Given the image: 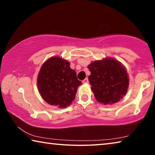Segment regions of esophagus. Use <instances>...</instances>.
Returning <instances> with one entry per match:
<instances>
[{"mask_svg":"<svg viewBox=\"0 0 155 155\" xmlns=\"http://www.w3.org/2000/svg\"><path fill=\"white\" fill-rule=\"evenodd\" d=\"M83 83H89L88 78H85V79H84V80L83 81Z\"/></svg>","mask_w":155,"mask_h":155,"instance_id":"esophagus-1","label":"esophagus"}]
</instances>
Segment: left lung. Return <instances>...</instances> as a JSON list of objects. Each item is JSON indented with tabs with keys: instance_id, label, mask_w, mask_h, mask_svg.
<instances>
[{
	"instance_id": "8db88e82",
	"label": "left lung",
	"mask_w": 155,
	"mask_h": 155,
	"mask_svg": "<svg viewBox=\"0 0 155 155\" xmlns=\"http://www.w3.org/2000/svg\"><path fill=\"white\" fill-rule=\"evenodd\" d=\"M89 81L96 101L111 104L120 101L128 90L129 78L121 63L111 57L97 60L88 65Z\"/></svg>"
}]
</instances>
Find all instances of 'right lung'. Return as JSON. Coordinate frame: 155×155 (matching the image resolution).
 I'll return each mask as SVG.
<instances>
[{
  "label": "right lung",
  "mask_w": 155,
  "mask_h": 155,
  "mask_svg": "<svg viewBox=\"0 0 155 155\" xmlns=\"http://www.w3.org/2000/svg\"><path fill=\"white\" fill-rule=\"evenodd\" d=\"M70 62L59 57H52L44 63L38 77V87L47 103L65 108L75 98L81 81Z\"/></svg>",
  "instance_id": "add662e5"
}]
</instances>
